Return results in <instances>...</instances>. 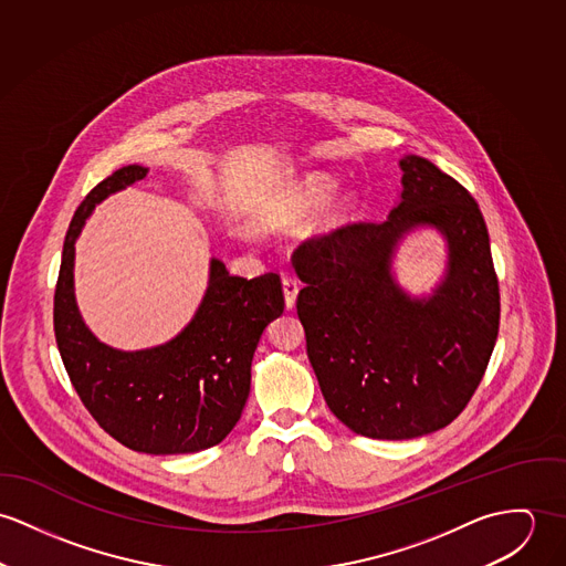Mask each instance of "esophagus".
<instances>
[{
  "label": "esophagus",
  "mask_w": 566,
  "mask_h": 566,
  "mask_svg": "<svg viewBox=\"0 0 566 566\" xmlns=\"http://www.w3.org/2000/svg\"><path fill=\"white\" fill-rule=\"evenodd\" d=\"M282 289H284V302H286V308L293 311L295 308V302H297V293H300V284L295 277L286 275L282 280Z\"/></svg>",
  "instance_id": "esophagus-1"
}]
</instances>
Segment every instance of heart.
I'll use <instances>...</instances> for the list:
<instances>
[{"label": "heart", "mask_w": 566, "mask_h": 566, "mask_svg": "<svg viewBox=\"0 0 566 566\" xmlns=\"http://www.w3.org/2000/svg\"><path fill=\"white\" fill-rule=\"evenodd\" d=\"M336 189V182L334 178L325 176V174H311L302 180V185L297 187V190L293 192L286 210H284V217L286 219H300L304 214H308L314 208L323 206L329 195ZM356 210V195L354 192H343L327 210L325 214V228L327 230H334V228H340L343 223H347L352 219Z\"/></svg>", "instance_id": "1"}]
</instances>
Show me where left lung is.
<instances>
[{"instance_id": "left-lung-1", "label": "left lung", "mask_w": 566, "mask_h": 566, "mask_svg": "<svg viewBox=\"0 0 566 566\" xmlns=\"http://www.w3.org/2000/svg\"><path fill=\"white\" fill-rule=\"evenodd\" d=\"M401 199L379 223H349L293 252L297 314L325 403L352 432L417 439L449 426L480 386L500 332V282L480 206L421 156L399 160ZM437 227L448 269L428 298L391 275L398 241Z\"/></svg>"}]
</instances>
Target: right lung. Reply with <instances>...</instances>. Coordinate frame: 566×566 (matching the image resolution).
I'll list each match as a JSON object with an SVG mask.
<instances>
[{"label": "right lung", "mask_w": 566, "mask_h": 566, "mask_svg": "<svg viewBox=\"0 0 566 566\" xmlns=\"http://www.w3.org/2000/svg\"><path fill=\"white\" fill-rule=\"evenodd\" d=\"M147 171L140 165L115 171L75 210L54 293V332L69 379L104 432L151 455L192 453L219 444L241 419L253 352L264 327L284 313V293L277 273L248 280L212 258L206 295L176 338L138 352L97 340L75 304V241L99 201Z\"/></svg>", "instance_id": "obj_1"}]
</instances>
